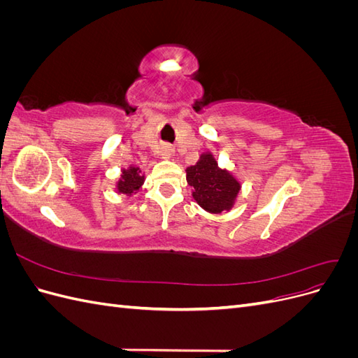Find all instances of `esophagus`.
<instances>
[{
	"mask_svg": "<svg viewBox=\"0 0 358 358\" xmlns=\"http://www.w3.org/2000/svg\"><path fill=\"white\" fill-rule=\"evenodd\" d=\"M173 155V149L170 146H162L159 150V157L162 159H170Z\"/></svg>",
	"mask_w": 358,
	"mask_h": 358,
	"instance_id": "34e87169",
	"label": "esophagus"
}]
</instances>
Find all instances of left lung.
<instances>
[{"label":"left lung","mask_w":358,"mask_h":358,"mask_svg":"<svg viewBox=\"0 0 358 358\" xmlns=\"http://www.w3.org/2000/svg\"><path fill=\"white\" fill-rule=\"evenodd\" d=\"M187 182L192 187V199L209 213L231 210L242 187L231 171L218 166L212 152L201 154L196 166L187 169Z\"/></svg>","instance_id":"left-lung-1"}]
</instances>
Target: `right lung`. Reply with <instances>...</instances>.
<instances>
[{"instance_id":"obj_1","label":"right lung","mask_w":358,"mask_h":358,"mask_svg":"<svg viewBox=\"0 0 358 358\" xmlns=\"http://www.w3.org/2000/svg\"><path fill=\"white\" fill-rule=\"evenodd\" d=\"M145 182V175L140 171L138 167L136 166H129L128 169H122L121 178L117 179L116 183V191L119 194H124V196L131 197L137 191L142 188Z\"/></svg>"}]
</instances>
